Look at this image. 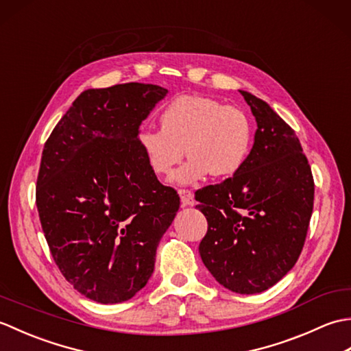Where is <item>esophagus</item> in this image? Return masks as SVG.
Segmentation results:
<instances>
[{"label":"esophagus","instance_id":"1","mask_svg":"<svg viewBox=\"0 0 351 351\" xmlns=\"http://www.w3.org/2000/svg\"><path fill=\"white\" fill-rule=\"evenodd\" d=\"M180 197L182 206H193L196 204L195 196H193V193L190 190H180Z\"/></svg>","mask_w":351,"mask_h":351}]
</instances>
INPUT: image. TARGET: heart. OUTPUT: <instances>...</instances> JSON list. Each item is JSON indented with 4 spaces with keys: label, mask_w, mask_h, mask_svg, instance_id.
<instances>
[{
    "label": "heart",
    "mask_w": 351,
    "mask_h": 351,
    "mask_svg": "<svg viewBox=\"0 0 351 351\" xmlns=\"http://www.w3.org/2000/svg\"><path fill=\"white\" fill-rule=\"evenodd\" d=\"M161 130L143 126L137 143L156 176H169L182 160L173 181L189 185L208 175L226 178L243 167L252 147V123L243 110L200 95L171 99L160 116Z\"/></svg>",
    "instance_id": "heart-1"
}]
</instances>
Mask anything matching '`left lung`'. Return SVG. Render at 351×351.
<instances>
[{
    "instance_id": "8db88e82",
    "label": "left lung",
    "mask_w": 351,
    "mask_h": 351,
    "mask_svg": "<svg viewBox=\"0 0 351 351\" xmlns=\"http://www.w3.org/2000/svg\"><path fill=\"white\" fill-rule=\"evenodd\" d=\"M256 119L252 151L221 184L195 193L208 221L205 267L238 294L273 287L299 259L314 208V178L294 130L263 99L240 90Z\"/></svg>"
}]
</instances>
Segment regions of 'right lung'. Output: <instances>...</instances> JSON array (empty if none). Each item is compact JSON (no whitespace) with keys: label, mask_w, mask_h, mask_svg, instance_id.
<instances>
[{"label":"right lung","mask_w":351,"mask_h":351,"mask_svg":"<svg viewBox=\"0 0 351 351\" xmlns=\"http://www.w3.org/2000/svg\"><path fill=\"white\" fill-rule=\"evenodd\" d=\"M166 95L141 83L88 88L45 143L36 185L43 234L66 280L93 302H126L146 285L180 210L137 143Z\"/></svg>","instance_id":"1"}]
</instances>
